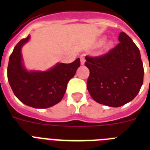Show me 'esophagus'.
<instances>
[{"instance_id": "1", "label": "esophagus", "mask_w": 150, "mask_h": 150, "mask_svg": "<svg viewBox=\"0 0 150 150\" xmlns=\"http://www.w3.org/2000/svg\"><path fill=\"white\" fill-rule=\"evenodd\" d=\"M85 62H86V59H85V56L83 55H81V56H80V63H81L82 65H84Z\"/></svg>"}]
</instances>
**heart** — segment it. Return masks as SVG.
<instances>
[{"instance_id": "obj_1", "label": "heart", "mask_w": 150, "mask_h": 150, "mask_svg": "<svg viewBox=\"0 0 150 150\" xmlns=\"http://www.w3.org/2000/svg\"><path fill=\"white\" fill-rule=\"evenodd\" d=\"M104 40H105V38H102L101 39H100L98 41V42H97L96 46H101V45L104 43ZM112 46H113V42H112V40L107 41V43H104V50H110L111 48H112Z\"/></svg>"}]
</instances>
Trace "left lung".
Listing matches in <instances>:
<instances>
[{
    "label": "left lung",
    "instance_id": "1",
    "mask_svg": "<svg viewBox=\"0 0 150 150\" xmlns=\"http://www.w3.org/2000/svg\"><path fill=\"white\" fill-rule=\"evenodd\" d=\"M120 43L108 53L86 57L90 71L87 88L96 102L108 107H121L137 96L144 82L140 50L125 32L119 35Z\"/></svg>",
    "mask_w": 150,
    "mask_h": 150
}]
</instances>
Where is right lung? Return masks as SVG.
<instances>
[{
  "label": "right lung",
  "instance_id": "obj_1",
  "mask_svg": "<svg viewBox=\"0 0 150 150\" xmlns=\"http://www.w3.org/2000/svg\"><path fill=\"white\" fill-rule=\"evenodd\" d=\"M21 40L10 55L7 78L17 98L25 105L44 109L58 104L63 98L69 80L80 66L76 59L70 64L57 63L46 71H28L24 66L22 47L30 39Z\"/></svg>",
  "mask_w": 150,
  "mask_h": 150
}]
</instances>
